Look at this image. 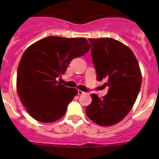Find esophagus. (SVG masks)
<instances>
[{
    "instance_id": "1",
    "label": "esophagus",
    "mask_w": 159,
    "mask_h": 159,
    "mask_svg": "<svg viewBox=\"0 0 159 159\" xmlns=\"http://www.w3.org/2000/svg\"><path fill=\"white\" fill-rule=\"evenodd\" d=\"M78 94H79V95H81V94H85V92H84V91H81V90H78Z\"/></svg>"
}]
</instances>
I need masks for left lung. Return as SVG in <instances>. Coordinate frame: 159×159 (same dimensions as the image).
<instances>
[{
    "instance_id": "1",
    "label": "left lung",
    "mask_w": 159,
    "mask_h": 159,
    "mask_svg": "<svg viewBox=\"0 0 159 159\" xmlns=\"http://www.w3.org/2000/svg\"><path fill=\"white\" fill-rule=\"evenodd\" d=\"M91 57L98 81L105 80L108 91L100 98L91 94L86 115L98 125L121 121L132 108L142 84L139 62L131 49L113 38H90Z\"/></svg>"
}]
</instances>
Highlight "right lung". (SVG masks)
I'll return each mask as SVG.
<instances>
[{"mask_svg":"<svg viewBox=\"0 0 159 159\" xmlns=\"http://www.w3.org/2000/svg\"><path fill=\"white\" fill-rule=\"evenodd\" d=\"M91 48L84 38L50 36L34 43L24 52L17 72V91L27 111L35 120L51 123L66 113L78 90L57 81L72 59Z\"/></svg>","mask_w":159,"mask_h":159,"instance_id":"add662e5","label":"right lung"}]
</instances>
